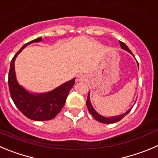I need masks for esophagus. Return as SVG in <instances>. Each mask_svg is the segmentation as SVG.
Instances as JSON below:
<instances>
[{
	"label": "esophagus",
	"instance_id": "obj_1",
	"mask_svg": "<svg viewBox=\"0 0 158 158\" xmlns=\"http://www.w3.org/2000/svg\"><path fill=\"white\" fill-rule=\"evenodd\" d=\"M86 79V76L85 75L80 74L79 76H77L76 77V82H82V81H85Z\"/></svg>",
	"mask_w": 158,
	"mask_h": 158
}]
</instances>
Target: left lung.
<instances>
[{"label": "left lung", "mask_w": 158, "mask_h": 158, "mask_svg": "<svg viewBox=\"0 0 158 158\" xmlns=\"http://www.w3.org/2000/svg\"><path fill=\"white\" fill-rule=\"evenodd\" d=\"M119 43H120L121 48H122V49L125 50V51H128V52L130 53V54H132V55L134 57L133 54L131 52V51L129 49V48H128L126 44H124L123 42H122V41H119ZM137 65H138V68H139V64H138V63H137ZM86 106H87V108H88V110H89V113L92 114L93 117H94V118L96 119V120L98 121V122H101V123H105V124L114 123V122H118V121H120L121 119L125 117L126 114H129V111H130L131 109H132V107H131V108H129V110H128L126 112L124 113V114H119V115H117V116H112V117H106V116L101 115V114L97 112V110H96L94 108V107H93L92 104H91V101H90V94H89H89H88L87 100H86Z\"/></svg>", "instance_id": "8db88e82"}]
</instances>
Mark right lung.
I'll list each match as a JSON object with an SVG mask.
<instances>
[{"label": "right lung", "mask_w": 158, "mask_h": 158, "mask_svg": "<svg viewBox=\"0 0 158 158\" xmlns=\"http://www.w3.org/2000/svg\"><path fill=\"white\" fill-rule=\"evenodd\" d=\"M41 40L42 37H39L23 46L11 60L8 74V86L13 102L25 116L34 121L54 118L64 107L69 91L75 84V79H72L49 92L32 93L19 83L15 69L16 57L28 45Z\"/></svg>", "instance_id": "obj_1"}]
</instances>
